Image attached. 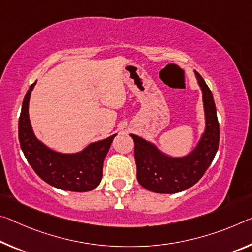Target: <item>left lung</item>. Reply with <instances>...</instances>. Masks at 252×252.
Returning <instances> with one entry per match:
<instances>
[{
  "instance_id": "obj_1",
  "label": "left lung",
  "mask_w": 252,
  "mask_h": 252,
  "mask_svg": "<svg viewBox=\"0 0 252 252\" xmlns=\"http://www.w3.org/2000/svg\"><path fill=\"white\" fill-rule=\"evenodd\" d=\"M194 73L202 92L205 125L197 143L189 154L171 156L154 142L130 134L134 141L138 182L154 193H179L195 185L212 163L218 151L220 126L212 92L202 76L196 70Z\"/></svg>"
}]
</instances>
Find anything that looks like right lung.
<instances>
[{
  "mask_svg": "<svg viewBox=\"0 0 252 252\" xmlns=\"http://www.w3.org/2000/svg\"><path fill=\"white\" fill-rule=\"evenodd\" d=\"M35 83L27 92L19 119V141L28 162L42 181L56 189L70 191L96 189L103 177V162L117 133L91 142L77 153L51 149L37 138L30 122L29 102Z\"/></svg>",
  "mask_w": 252,
  "mask_h": 252,
  "instance_id": "obj_1",
  "label": "right lung"
}]
</instances>
